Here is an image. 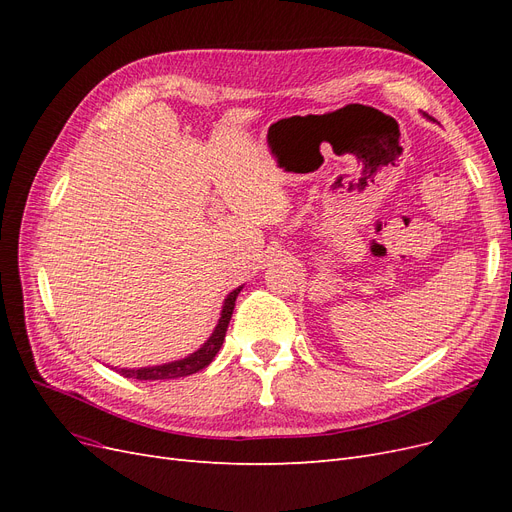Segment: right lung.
<instances>
[{"mask_svg": "<svg viewBox=\"0 0 512 512\" xmlns=\"http://www.w3.org/2000/svg\"><path fill=\"white\" fill-rule=\"evenodd\" d=\"M243 286H239L237 290H232L228 297L224 299L222 305V314L218 320V327L213 329L211 337L207 342L200 346L196 352L188 354L185 359L179 361H170L164 365H153V367H138V369H115L119 371L121 376L126 378H136V380H175V378H183V376H190L196 374V371L205 369L213 359L215 354L220 352L222 344H224V337H226V329H228V322L232 318V309H235V301L239 297Z\"/></svg>", "mask_w": 512, "mask_h": 512, "instance_id": "add662e5", "label": "right lung"}]
</instances>
